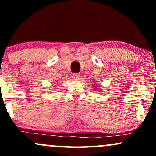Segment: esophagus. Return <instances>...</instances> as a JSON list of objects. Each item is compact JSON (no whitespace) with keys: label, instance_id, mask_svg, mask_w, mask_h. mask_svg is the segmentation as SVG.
Returning a JSON list of instances; mask_svg holds the SVG:
<instances>
[{"label":"esophagus","instance_id":"1","mask_svg":"<svg viewBox=\"0 0 156 156\" xmlns=\"http://www.w3.org/2000/svg\"><path fill=\"white\" fill-rule=\"evenodd\" d=\"M72 77L74 80H78L80 78V75L78 73H76V74H73Z\"/></svg>","mask_w":156,"mask_h":156}]
</instances>
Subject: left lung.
<instances>
[{
    "instance_id": "obj_1",
    "label": "left lung",
    "mask_w": 156,
    "mask_h": 156,
    "mask_svg": "<svg viewBox=\"0 0 156 156\" xmlns=\"http://www.w3.org/2000/svg\"><path fill=\"white\" fill-rule=\"evenodd\" d=\"M96 87H97V86H96Z\"/></svg>"
}]
</instances>
